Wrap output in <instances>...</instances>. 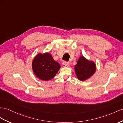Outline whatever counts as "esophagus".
<instances>
[{
	"mask_svg": "<svg viewBox=\"0 0 123 123\" xmlns=\"http://www.w3.org/2000/svg\"><path fill=\"white\" fill-rule=\"evenodd\" d=\"M62 65L63 67H70V63H69V62H64L62 63Z\"/></svg>",
	"mask_w": 123,
	"mask_h": 123,
	"instance_id": "34e87169",
	"label": "esophagus"
}]
</instances>
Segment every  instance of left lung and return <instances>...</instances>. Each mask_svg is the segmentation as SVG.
Segmentation results:
<instances>
[{
  "label": "left lung",
  "mask_w": 123,
  "mask_h": 123,
  "mask_svg": "<svg viewBox=\"0 0 123 123\" xmlns=\"http://www.w3.org/2000/svg\"><path fill=\"white\" fill-rule=\"evenodd\" d=\"M96 64L84 57L80 56L75 66V71L78 80L84 81L90 77L96 71Z\"/></svg>",
  "instance_id": "obj_1"
}]
</instances>
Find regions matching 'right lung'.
Masks as SVG:
<instances>
[{
    "label": "right lung",
    "instance_id": "right-lung-1",
    "mask_svg": "<svg viewBox=\"0 0 123 123\" xmlns=\"http://www.w3.org/2000/svg\"><path fill=\"white\" fill-rule=\"evenodd\" d=\"M32 68L38 78L43 80H48L55 77L60 68V65L49 53H39L33 60Z\"/></svg>",
    "mask_w": 123,
    "mask_h": 123
}]
</instances>
